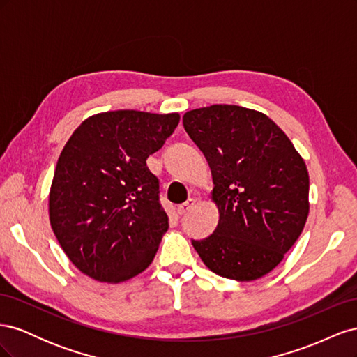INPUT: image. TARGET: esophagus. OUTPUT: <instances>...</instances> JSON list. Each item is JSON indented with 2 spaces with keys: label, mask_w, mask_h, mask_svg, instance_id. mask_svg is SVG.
Instances as JSON below:
<instances>
[{
  "label": "esophagus",
  "mask_w": 357,
  "mask_h": 357,
  "mask_svg": "<svg viewBox=\"0 0 357 357\" xmlns=\"http://www.w3.org/2000/svg\"><path fill=\"white\" fill-rule=\"evenodd\" d=\"M193 205H195V199H192V198H189L186 202H183V204H180L178 207H177V213L181 215V214H186L188 211H190L192 208H193Z\"/></svg>",
  "instance_id": "1"
}]
</instances>
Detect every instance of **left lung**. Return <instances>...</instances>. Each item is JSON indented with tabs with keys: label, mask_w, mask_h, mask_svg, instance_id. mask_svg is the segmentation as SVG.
<instances>
[{
	"label": "left lung",
	"mask_w": 357,
	"mask_h": 357,
	"mask_svg": "<svg viewBox=\"0 0 357 357\" xmlns=\"http://www.w3.org/2000/svg\"><path fill=\"white\" fill-rule=\"evenodd\" d=\"M183 126L211 168L219 208L218 228L192 245L220 277L253 282L271 273L308 218L304 159L271 119L245 107L190 110Z\"/></svg>",
	"instance_id": "8db88e82"
}]
</instances>
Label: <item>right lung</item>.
Returning a JSON list of instances; mask_svg holds the SVG:
<instances>
[{"label":"right lung","mask_w":357,"mask_h":357,"mask_svg":"<svg viewBox=\"0 0 357 357\" xmlns=\"http://www.w3.org/2000/svg\"><path fill=\"white\" fill-rule=\"evenodd\" d=\"M180 122L178 113L116 110L75 129L58 159L49 193L52 229L77 269L122 283L152 264L168 215L147 168Z\"/></svg>","instance_id":"1"}]
</instances>
